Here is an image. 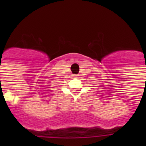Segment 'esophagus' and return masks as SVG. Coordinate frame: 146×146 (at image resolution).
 I'll list each match as a JSON object with an SVG mask.
<instances>
[{
  "label": "esophagus",
  "mask_w": 146,
  "mask_h": 146,
  "mask_svg": "<svg viewBox=\"0 0 146 146\" xmlns=\"http://www.w3.org/2000/svg\"><path fill=\"white\" fill-rule=\"evenodd\" d=\"M74 76H75V77H78V76H79V75H75Z\"/></svg>",
  "instance_id": "34e87169"
}]
</instances>
